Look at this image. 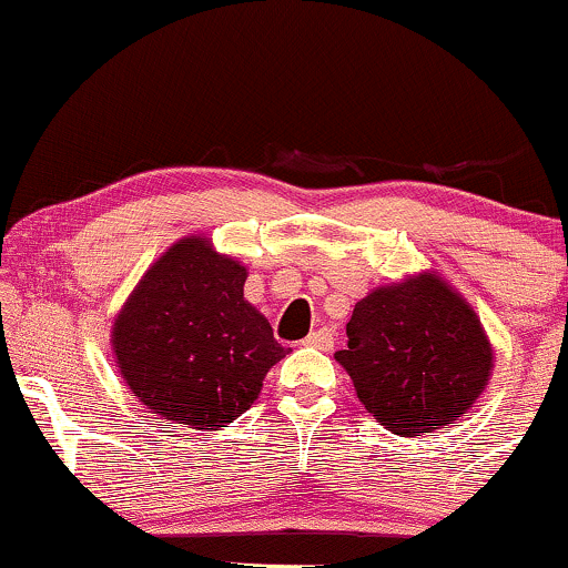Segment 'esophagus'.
<instances>
[{
    "label": "esophagus",
    "mask_w": 568,
    "mask_h": 568,
    "mask_svg": "<svg viewBox=\"0 0 568 568\" xmlns=\"http://www.w3.org/2000/svg\"><path fill=\"white\" fill-rule=\"evenodd\" d=\"M303 343H305V346H311V348H318V352H333L335 335L329 333V327H318L308 337H305Z\"/></svg>",
    "instance_id": "obj_1"
}]
</instances>
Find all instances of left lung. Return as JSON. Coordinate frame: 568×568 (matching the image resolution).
Returning a JSON list of instances; mask_svg holds the SVG:
<instances>
[{"label":"left lung","mask_w":568,"mask_h":568,"mask_svg":"<svg viewBox=\"0 0 568 568\" xmlns=\"http://www.w3.org/2000/svg\"><path fill=\"white\" fill-rule=\"evenodd\" d=\"M335 359L388 432L422 437L467 413L488 384L480 318L435 273L381 286L354 305Z\"/></svg>","instance_id":"1"}]
</instances>
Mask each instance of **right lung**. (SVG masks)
I'll list each match as a JSON object with an SVG mask.
<instances>
[{
  "label": "right lung",
  "mask_w": 568,
  "mask_h": 568,
  "mask_svg": "<svg viewBox=\"0 0 568 568\" xmlns=\"http://www.w3.org/2000/svg\"><path fill=\"white\" fill-rule=\"evenodd\" d=\"M246 267L190 235L158 260L112 329L133 397L161 422L220 429L250 410L284 359L271 324L244 301Z\"/></svg>",
  "instance_id": "1"
}]
</instances>
